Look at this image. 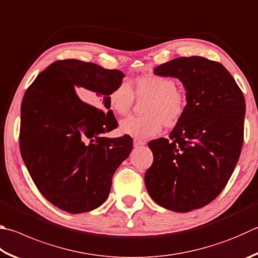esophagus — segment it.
I'll return each mask as SVG.
<instances>
[{"label":"esophagus","mask_w":258,"mask_h":258,"mask_svg":"<svg viewBox=\"0 0 258 258\" xmlns=\"http://www.w3.org/2000/svg\"><path fill=\"white\" fill-rule=\"evenodd\" d=\"M147 142L144 140H140V139H134V147H141V145H145Z\"/></svg>","instance_id":"esophagus-1"}]
</instances>
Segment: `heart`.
<instances>
[{
	"mask_svg": "<svg viewBox=\"0 0 258 258\" xmlns=\"http://www.w3.org/2000/svg\"><path fill=\"white\" fill-rule=\"evenodd\" d=\"M134 93L139 99H148L143 108L144 116H128L120 120L121 133L151 138L160 132L162 125L174 127L185 114L186 93L176 87L171 78L157 74L140 77L134 82ZM134 93L128 82H120L108 97L110 109L119 116L127 114L133 106Z\"/></svg>",
	"mask_w": 258,
	"mask_h": 258,
	"instance_id": "obj_1",
	"label": "heart"
}]
</instances>
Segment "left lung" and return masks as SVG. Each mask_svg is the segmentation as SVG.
<instances>
[{
  "mask_svg": "<svg viewBox=\"0 0 258 258\" xmlns=\"http://www.w3.org/2000/svg\"><path fill=\"white\" fill-rule=\"evenodd\" d=\"M153 71L182 83L187 106L169 139L149 142L153 163L145 187L160 207L189 212L212 202L232 175L243 142L245 98L222 64L201 56L171 59Z\"/></svg>",
  "mask_w": 258,
  "mask_h": 258,
  "instance_id": "1",
  "label": "left lung"
}]
</instances>
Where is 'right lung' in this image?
Wrapping results in <instances>:
<instances>
[{
  "label": "right lung",
  "instance_id": "1",
  "mask_svg": "<svg viewBox=\"0 0 258 258\" xmlns=\"http://www.w3.org/2000/svg\"><path fill=\"white\" fill-rule=\"evenodd\" d=\"M124 73L79 59L57 60L27 89L21 104L20 152L44 198L69 213L95 210L105 202L117 168L130 156L128 135L108 139L117 127L110 92ZM81 88L104 112L83 102Z\"/></svg>",
  "mask_w": 258,
  "mask_h": 258
}]
</instances>
